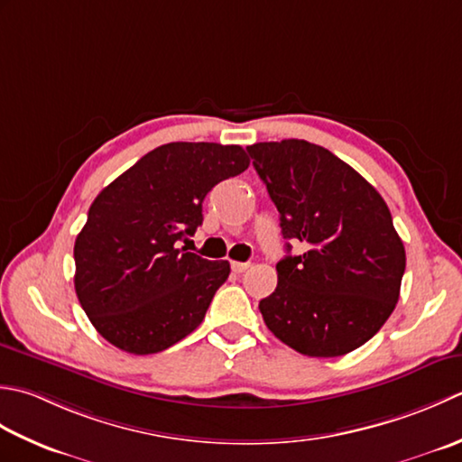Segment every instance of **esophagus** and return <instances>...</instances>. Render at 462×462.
Here are the masks:
<instances>
[{
	"instance_id": "obj_1",
	"label": "esophagus",
	"mask_w": 462,
	"mask_h": 462,
	"mask_svg": "<svg viewBox=\"0 0 462 462\" xmlns=\"http://www.w3.org/2000/svg\"><path fill=\"white\" fill-rule=\"evenodd\" d=\"M251 267V263H239V261H233L231 263V269L235 271V273H245Z\"/></svg>"
}]
</instances>
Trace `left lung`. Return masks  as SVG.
I'll use <instances>...</instances> for the list:
<instances>
[{
    "instance_id": "1",
    "label": "left lung",
    "mask_w": 462,
    "mask_h": 462,
    "mask_svg": "<svg viewBox=\"0 0 462 462\" xmlns=\"http://www.w3.org/2000/svg\"><path fill=\"white\" fill-rule=\"evenodd\" d=\"M247 152L283 237L305 245L277 263V289L259 303L263 321L300 355L359 349L391 317L407 265L387 203L321 145L283 139Z\"/></svg>"
}]
</instances>
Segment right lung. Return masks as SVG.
<instances>
[{"instance_id": "obj_1", "label": "right lung", "mask_w": 462, "mask_h": 462, "mask_svg": "<svg viewBox=\"0 0 462 462\" xmlns=\"http://www.w3.org/2000/svg\"><path fill=\"white\" fill-rule=\"evenodd\" d=\"M247 167L239 145L177 141L141 157L96 197L75 239L73 281L106 341L152 355L201 325L231 267L179 243L203 223L205 195Z\"/></svg>"}]
</instances>
